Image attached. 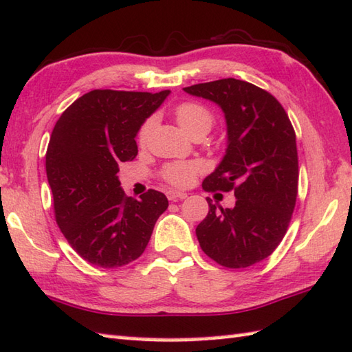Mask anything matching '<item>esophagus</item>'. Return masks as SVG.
Wrapping results in <instances>:
<instances>
[{
    "label": "esophagus",
    "instance_id": "obj_1",
    "mask_svg": "<svg viewBox=\"0 0 352 352\" xmlns=\"http://www.w3.org/2000/svg\"><path fill=\"white\" fill-rule=\"evenodd\" d=\"M166 197H168L169 200L175 201V200H183V198H186L188 194H186V192H180V190L168 189V190H166Z\"/></svg>",
    "mask_w": 352,
    "mask_h": 352
}]
</instances>
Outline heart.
I'll return each mask as SVG.
<instances>
[{
    "mask_svg": "<svg viewBox=\"0 0 352 352\" xmlns=\"http://www.w3.org/2000/svg\"><path fill=\"white\" fill-rule=\"evenodd\" d=\"M175 120L180 124L182 129L188 135H195V133H206L212 129L215 117L206 106L194 101L182 103L175 107ZM155 126V120H146L143 126L140 127L138 132V143L144 146L152 133V129ZM203 172V164L200 162H177L166 164L162 170V177L172 186L186 188L192 184L195 177Z\"/></svg>",
    "mask_w": 352,
    "mask_h": 352,
    "instance_id": "1",
    "label": "heart"
}]
</instances>
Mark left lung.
Wrapping results in <instances>:
<instances>
[{"label":"left lung","instance_id":"obj_1","mask_svg":"<svg viewBox=\"0 0 352 352\" xmlns=\"http://www.w3.org/2000/svg\"><path fill=\"white\" fill-rule=\"evenodd\" d=\"M184 92L219 104L228 126L225 157L203 180L208 192L234 190V208L208 197L209 212L195 234L203 252L239 270L276 251L297 200L296 132L283 106L248 81L223 78L184 87Z\"/></svg>","mask_w":352,"mask_h":352}]
</instances>
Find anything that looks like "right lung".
Returning a JSON list of instances; mask_svg holds the SVG:
<instances>
[{
  "label": "right lung",
  "mask_w": 352,
  "mask_h": 352,
  "mask_svg": "<svg viewBox=\"0 0 352 352\" xmlns=\"http://www.w3.org/2000/svg\"><path fill=\"white\" fill-rule=\"evenodd\" d=\"M170 91L97 89L61 113L46 152L55 220L80 257L100 267L137 260L169 203L149 189L140 200L120 186V163L138 154L135 137Z\"/></svg>",
  "instance_id": "obj_1"
}]
</instances>
